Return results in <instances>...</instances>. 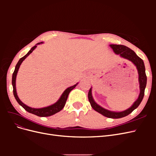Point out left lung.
Returning <instances> with one entry per match:
<instances>
[{
    "label": "left lung",
    "mask_w": 156,
    "mask_h": 156,
    "mask_svg": "<svg viewBox=\"0 0 156 156\" xmlns=\"http://www.w3.org/2000/svg\"><path fill=\"white\" fill-rule=\"evenodd\" d=\"M110 47L112 49L113 51L117 55H120L121 57L126 58L133 62L136 66L138 71L139 74V82L140 88V94L137 100H136L131 107L127 110L122 112H114L105 109V108L101 107L95 102L94 100L92 95V88H90L88 92V97L90 103L96 111L100 113L102 115L105 116L110 119H120V118L129 115L131 112H133L135 108H137L140 103L142 101L144 95V90L146 86V81H147V77H146L145 73V66L143 60L136 55L135 52L129 49L127 47L123 45H115L111 44Z\"/></svg>",
    "instance_id": "left-lung-1"
}]
</instances>
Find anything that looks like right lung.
<instances>
[{
  "mask_svg": "<svg viewBox=\"0 0 156 156\" xmlns=\"http://www.w3.org/2000/svg\"><path fill=\"white\" fill-rule=\"evenodd\" d=\"M43 42H40V43H37L36 45H34V47H32L31 48V49L28 52V53L25 55L23 57L21 58L20 59V60L18 61L17 64L16 66V68H15V70H14V72L13 73L12 75V86H13V95L14 97H15L16 101L18 102L19 104H20L21 106H22L23 108H25V109L30 113H32V114H34L36 116H41V117H45V116H49L51 115H53L56 113H57L58 112L60 111L62 109L64 108L65 104H66V100L68 99V95L69 92L72 90L77 86V84L78 83H77L76 84H75V85L72 86V87H70L68 88H66L64 90V92L62 93V96H60L59 100L56 101L54 104L51 105L50 106L48 107H44V108H32L30 107H29L26 105L25 104H24L20 100L19 97L17 96V92H16V76H17V74L18 72V70L19 68L20 67V65L21 64V63L23 62V61L28 56H29L32 52L34 51L36 48L37 47V45H39L40 44H42Z\"/></svg>",
  "mask_w": 156,
  "mask_h": 156,
  "instance_id": "obj_1",
  "label": "right lung"
}]
</instances>
